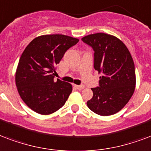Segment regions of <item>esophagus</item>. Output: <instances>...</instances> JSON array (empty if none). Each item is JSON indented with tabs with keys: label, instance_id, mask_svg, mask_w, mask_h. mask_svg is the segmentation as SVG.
Segmentation results:
<instances>
[{
	"label": "esophagus",
	"instance_id": "34e87169",
	"mask_svg": "<svg viewBox=\"0 0 151 151\" xmlns=\"http://www.w3.org/2000/svg\"><path fill=\"white\" fill-rule=\"evenodd\" d=\"M74 87H75L77 89H78V90H81V89H83V88H85V86H77V85H74Z\"/></svg>",
	"mask_w": 151,
	"mask_h": 151
}]
</instances>
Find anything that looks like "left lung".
<instances>
[{
  "label": "left lung",
  "mask_w": 151,
  "mask_h": 151,
  "mask_svg": "<svg viewBox=\"0 0 151 151\" xmlns=\"http://www.w3.org/2000/svg\"><path fill=\"white\" fill-rule=\"evenodd\" d=\"M94 50V69L101 73L99 87L91 88L93 96L87 106L97 115L107 116L120 111L132 96L136 78L133 58L118 38L96 33L81 39Z\"/></svg>",
  "instance_id": "left-lung-1"
}]
</instances>
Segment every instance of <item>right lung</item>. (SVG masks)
I'll return each instance as SVG.
<instances>
[{"label":"right lung","instance_id":"1","mask_svg":"<svg viewBox=\"0 0 151 151\" xmlns=\"http://www.w3.org/2000/svg\"><path fill=\"white\" fill-rule=\"evenodd\" d=\"M78 39L65 35L35 38L22 53L16 71V85L27 106L41 115H50L65 104L72 92L71 84L57 79L55 65Z\"/></svg>","mask_w":151,"mask_h":151}]
</instances>
